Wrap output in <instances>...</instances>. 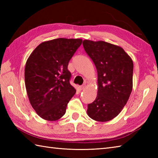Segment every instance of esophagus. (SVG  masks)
I'll use <instances>...</instances> for the list:
<instances>
[{
  "label": "esophagus",
  "mask_w": 158,
  "mask_h": 158,
  "mask_svg": "<svg viewBox=\"0 0 158 158\" xmlns=\"http://www.w3.org/2000/svg\"><path fill=\"white\" fill-rule=\"evenodd\" d=\"M85 86H86V85L85 84H83L82 85H81V86H79V89H80V90H83V89H84L85 88Z\"/></svg>",
  "instance_id": "obj_1"
}]
</instances>
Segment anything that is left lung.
<instances>
[{
	"instance_id": "left-lung-1",
	"label": "left lung",
	"mask_w": 158,
	"mask_h": 158,
	"mask_svg": "<svg viewBox=\"0 0 158 158\" xmlns=\"http://www.w3.org/2000/svg\"><path fill=\"white\" fill-rule=\"evenodd\" d=\"M83 46L98 73V94L88 104V115L98 122L110 121L122 111L132 92L133 62L122 48L109 43L85 40Z\"/></svg>"
}]
</instances>
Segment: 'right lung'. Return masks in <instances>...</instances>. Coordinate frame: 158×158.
Here are the masks:
<instances>
[{
    "instance_id": "1",
    "label": "right lung",
    "mask_w": 158,
    "mask_h": 158,
    "mask_svg": "<svg viewBox=\"0 0 158 158\" xmlns=\"http://www.w3.org/2000/svg\"><path fill=\"white\" fill-rule=\"evenodd\" d=\"M81 39L60 38L43 42L29 56L25 66V85L33 109L43 119L56 121L64 115L75 95L70 84V60Z\"/></svg>"
}]
</instances>
